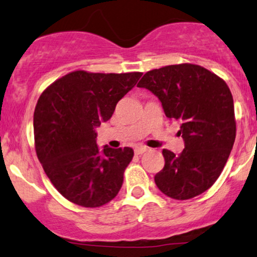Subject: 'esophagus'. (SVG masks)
<instances>
[{"label":"esophagus","mask_w":257,"mask_h":257,"mask_svg":"<svg viewBox=\"0 0 257 257\" xmlns=\"http://www.w3.org/2000/svg\"><path fill=\"white\" fill-rule=\"evenodd\" d=\"M147 150H148V148H147V147H138V148H135V154L136 155H141V154H143V153H146Z\"/></svg>","instance_id":"obj_1"}]
</instances>
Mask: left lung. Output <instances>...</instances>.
<instances>
[{"mask_svg": "<svg viewBox=\"0 0 257 257\" xmlns=\"http://www.w3.org/2000/svg\"><path fill=\"white\" fill-rule=\"evenodd\" d=\"M155 95L164 114L180 122L184 149H163L164 167L155 183L167 196L189 200L213 186L235 142L232 95L225 82L206 68L183 63L150 70L138 83Z\"/></svg>", "mask_w": 257, "mask_h": 257, "instance_id": "1", "label": "left lung"}]
</instances>
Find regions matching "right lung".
<instances>
[{
    "label": "right lung",
    "mask_w": 257,
    "mask_h": 257,
    "mask_svg": "<svg viewBox=\"0 0 257 257\" xmlns=\"http://www.w3.org/2000/svg\"><path fill=\"white\" fill-rule=\"evenodd\" d=\"M142 73L73 71L41 95L34 112L35 148L44 173L70 202L96 208L111 201L134 156L129 147L96 143V128L114 114L117 102Z\"/></svg>",
    "instance_id": "obj_1"
}]
</instances>
